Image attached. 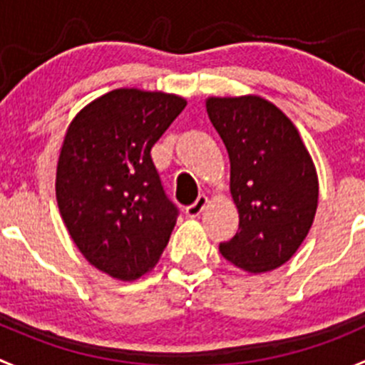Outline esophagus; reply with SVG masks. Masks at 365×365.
I'll return each instance as SVG.
<instances>
[{"label":"esophagus","mask_w":365,"mask_h":365,"mask_svg":"<svg viewBox=\"0 0 365 365\" xmlns=\"http://www.w3.org/2000/svg\"><path fill=\"white\" fill-rule=\"evenodd\" d=\"M207 203H208V197L200 196L192 205H189V207L185 208V214L189 215V217H200V214L205 210Z\"/></svg>","instance_id":"obj_1"}]
</instances>
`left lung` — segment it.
<instances>
[{
	"instance_id": "8db88e82",
	"label": "left lung",
	"mask_w": 365,
	"mask_h": 365,
	"mask_svg": "<svg viewBox=\"0 0 365 365\" xmlns=\"http://www.w3.org/2000/svg\"><path fill=\"white\" fill-rule=\"evenodd\" d=\"M207 114L230 158V192L239 232L219 244L222 257L251 274L291 260L317 210L316 165L294 123L255 94L208 98Z\"/></svg>"
}]
</instances>
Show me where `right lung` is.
Wrapping results in <instances>:
<instances>
[{
  "mask_svg": "<svg viewBox=\"0 0 365 365\" xmlns=\"http://www.w3.org/2000/svg\"><path fill=\"white\" fill-rule=\"evenodd\" d=\"M185 105L178 94L115 88L67 126L55 180L60 215L80 253L115 280L151 271L176 225L151 148Z\"/></svg>",
  "mask_w": 365,
  "mask_h": 365,
  "instance_id": "1",
  "label": "right lung"
}]
</instances>
